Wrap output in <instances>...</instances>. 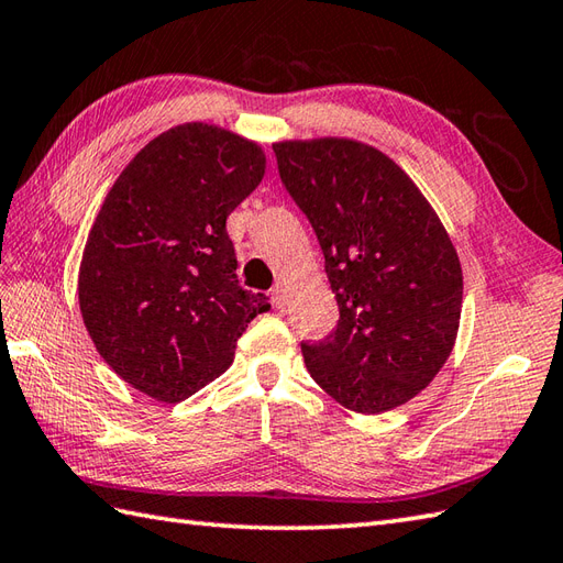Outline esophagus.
<instances>
[{
    "mask_svg": "<svg viewBox=\"0 0 563 563\" xmlns=\"http://www.w3.org/2000/svg\"><path fill=\"white\" fill-rule=\"evenodd\" d=\"M271 302H273V307H276V309H285V305H287V292H285L283 285L273 287V290H271Z\"/></svg>",
    "mask_w": 563,
    "mask_h": 563,
    "instance_id": "esophagus-1",
    "label": "esophagus"
}]
</instances>
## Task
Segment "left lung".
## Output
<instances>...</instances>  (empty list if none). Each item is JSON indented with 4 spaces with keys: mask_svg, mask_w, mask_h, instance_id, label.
Wrapping results in <instances>:
<instances>
[{
    "mask_svg": "<svg viewBox=\"0 0 563 563\" xmlns=\"http://www.w3.org/2000/svg\"><path fill=\"white\" fill-rule=\"evenodd\" d=\"M285 191L317 234L335 329L305 364L347 410L408 402L449 360L463 305L461 261L424 196L382 151L347 139L273 146Z\"/></svg>",
    "mask_w": 563,
    "mask_h": 563,
    "instance_id": "obj_1",
    "label": "left lung"
}]
</instances>
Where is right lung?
Here are the masks:
<instances>
[{"mask_svg": "<svg viewBox=\"0 0 563 563\" xmlns=\"http://www.w3.org/2000/svg\"><path fill=\"white\" fill-rule=\"evenodd\" d=\"M256 143L208 124L153 139L90 228L78 305L102 360L155 400L179 402L232 364L264 295L244 290L228 216L264 177Z\"/></svg>", "mask_w": 563, "mask_h": 563, "instance_id": "right-lung-1", "label": "right lung"}]
</instances>
